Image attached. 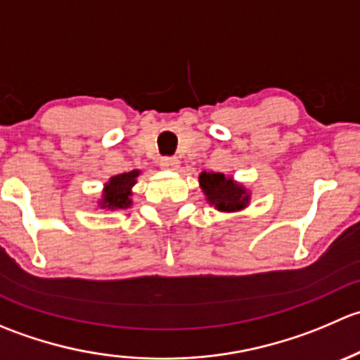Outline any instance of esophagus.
Segmentation results:
<instances>
[{
	"label": "esophagus",
	"instance_id": "34e87169",
	"mask_svg": "<svg viewBox=\"0 0 360 360\" xmlns=\"http://www.w3.org/2000/svg\"><path fill=\"white\" fill-rule=\"evenodd\" d=\"M160 167L163 170H177L179 169V160L174 157H165L160 160Z\"/></svg>",
	"mask_w": 360,
	"mask_h": 360
}]
</instances>
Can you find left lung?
Returning a JSON list of instances; mask_svg holds the SVG:
<instances>
[{"mask_svg": "<svg viewBox=\"0 0 360 360\" xmlns=\"http://www.w3.org/2000/svg\"><path fill=\"white\" fill-rule=\"evenodd\" d=\"M205 200L217 212H240L250 203V191L231 176L221 172H203L198 176Z\"/></svg>", "mask_w": 360, "mask_h": 360, "instance_id": "1", "label": "left lung"}]
</instances>
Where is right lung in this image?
I'll return each mask as SVG.
<instances>
[{
    "instance_id": "1",
    "label": "right lung",
    "mask_w": 360,
    "mask_h": 360,
    "mask_svg": "<svg viewBox=\"0 0 360 360\" xmlns=\"http://www.w3.org/2000/svg\"><path fill=\"white\" fill-rule=\"evenodd\" d=\"M141 176L139 169H134L130 172L118 174L110 177L108 183H104L103 193L97 200V209L104 210H123L132 207V188L136 186L137 177Z\"/></svg>"
}]
</instances>
